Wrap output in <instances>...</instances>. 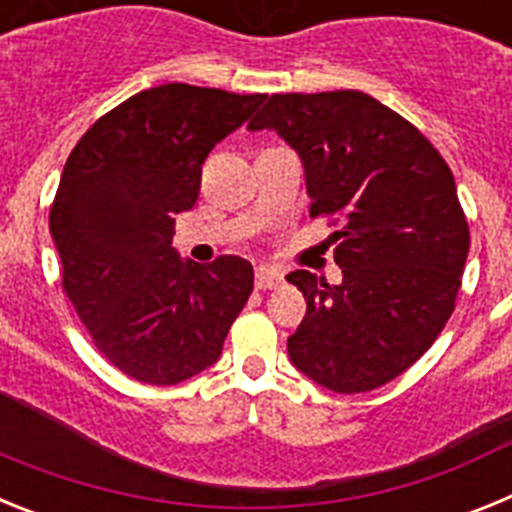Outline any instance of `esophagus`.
Masks as SVG:
<instances>
[{
	"label": "esophagus",
	"instance_id": "1",
	"mask_svg": "<svg viewBox=\"0 0 512 512\" xmlns=\"http://www.w3.org/2000/svg\"><path fill=\"white\" fill-rule=\"evenodd\" d=\"M284 274L279 269H271V266H259L256 269V289H277L282 287Z\"/></svg>",
	"mask_w": 512,
	"mask_h": 512
}]
</instances>
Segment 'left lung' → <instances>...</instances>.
Returning <instances> with one entry per match:
<instances>
[{"mask_svg":"<svg viewBox=\"0 0 512 512\" xmlns=\"http://www.w3.org/2000/svg\"><path fill=\"white\" fill-rule=\"evenodd\" d=\"M300 156L312 215H338L343 282L287 274L307 300L289 361L341 395L377 390L431 348L469 253L454 174L418 128L354 89L271 94L248 130Z\"/></svg>","mask_w":512,"mask_h":512,"instance_id":"obj_1","label":"left lung"}]
</instances>
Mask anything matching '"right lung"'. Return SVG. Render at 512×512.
I'll use <instances>...</instances> for the list:
<instances>
[{"label":"right lung","mask_w":512,"mask_h":512,"mask_svg":"<svg viewBox=\"0 0 512 512\" xmlns=\"http://www.w3.org/2000/svg\"><path fill=\"white\" fill-rule=\"evenodd\" d=\"M264 94L164 84L99 117L63 166L51 235L63 289L94 346L128 377L179 384L223 354L253 292V266L171 248L174 215L200 197L207 153Z\"/></svg>","instance_id":"1"}]
</instances>
